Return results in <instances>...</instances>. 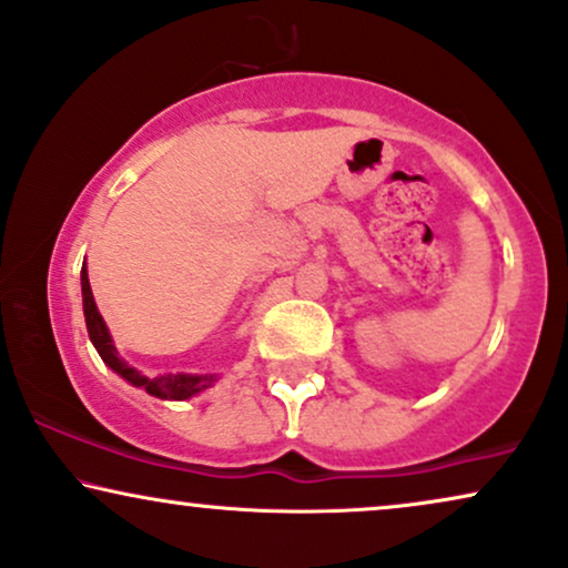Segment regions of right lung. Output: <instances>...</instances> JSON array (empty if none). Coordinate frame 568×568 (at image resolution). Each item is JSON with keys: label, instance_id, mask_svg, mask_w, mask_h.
Listing matches in <instances>:
<instances>
[{"label": "right lung", "instance_id": "1", "mask_svg": "<svg viewBox=\"0 0 568 568\" xmlns=\"http://www.w3.org/2000/svg\"><path fill=\"white\" fill-rule=\"evenodd\" d=\"M81 291H83V317H85V327H89L93 348L99 351V356H102L106 367L118 372V375L128 379L133 387H143L149 396L162 398V400H185L191 396H199L201 390H206V387L217 383V375H185V372H178V375H160V377L141 375V372L133 369L131 364L118 354V348H114V341L110 329H106V322L102 320V314H99L97 301H93L89 270H85V264L81 270Z\"/></svg>", "mask_w": 568, "mask_h": 568}]
</instances>
